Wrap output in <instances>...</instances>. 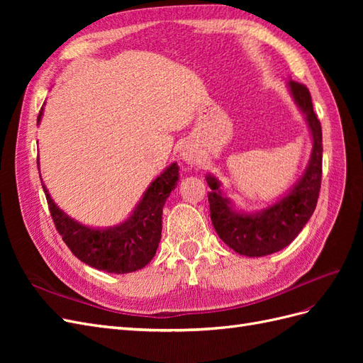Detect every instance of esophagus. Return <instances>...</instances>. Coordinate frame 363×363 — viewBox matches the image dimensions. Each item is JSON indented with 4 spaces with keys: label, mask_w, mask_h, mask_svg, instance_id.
I'll list each match as a JSON object with an SVG mask.
<instances>
[{
    "label": "esophagus",
    "mask_w": 363,
    "mask_h": 363,
    "mask_svg": "<svg viewBox=\"0 0 363 363\" xmlns=\"http://www.w3.org/2000/svg\"><path fill=\"white\" fill-rule=\"evenodd\" d=\"M182 157H183L184 162H188V163L199 162V155H196V152H194V151H191V150L183 151V152H182Z\"/></svg>",
    "instance_id": "1"
}]
</instances>
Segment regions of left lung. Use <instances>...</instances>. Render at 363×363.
I'll return each mask as SVG.
<instances>
[{"label":"left lung","mask_w":363,"mask_h":363,"mask_svg":"<svg viewBox=\"0 0 363 363\" xmlns=\"http://www.w3.org/2000/svg\"><path fill=\"white\" fill-rule=\"evenodd\" d=\"M291 94L304 113L312 131L313 148L309 167L295 188L280 201L255 215L236 213L221 195L219 182L207 175L211 219L218 236L236 252L248 257L272 255L288 247L312 216L323 179V130L313 112L311 92L298 82L289 80Z\"/></svg>","instance_id":"1"}]
</instances>
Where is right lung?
Returning a JSON list of instances; mask_svg holds the SVG:
<instances>
[{
    "label": "right lung",
    "instance_id": "1",
    "mask_svg": "<svg viewBox=\"0 0 363 363\" xmlns=\"http://www.w3.org/2000/svg\"><path fill=\"white\" fill-rule=\"evenodd\" d=\"M42 111L43 107L38 123ZM177 180L179 167L172 163L150 184L133 215L121 225L106 230L89 228L74 221L54 204L45 184H42V188L54 225L72 255L100 271L127 274L144 268L155 257L162 238L163 206Z\"/></svg>",
    "mask_w": 363,
    "mask_h": 363
}]
</instances>
